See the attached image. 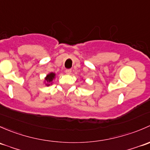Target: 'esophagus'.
Wrapping results in <instances>:
<instances>
[{"mask_svg": "<svg viewBox=\"0 0 150 150\" xmlns=\"http://www.w3.org/2000/svg\"><path fill=\"white\" fill-rule=\"evenodd\" d=\"M71 73V69H66V74H70Z\"/></svg>", "mask_w": 150, "mask_h": 150, "instance_id": "obj_1", "label": "esophagus"}]
</instances>
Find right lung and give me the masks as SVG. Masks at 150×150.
Masks as SVG:
<instances>
[{"label":"right lung","instance_id":"add662e5","mask_svg":"<svg viewBox=\"0 0 150 150\" xmlns=\"http://www.w3.org/2000/svg\"><path fill=\"white\" fill-rule=\"evenodd\" d=\"M54 77H55V74L54 73H50V74L47 75V77L45 78V80L47 81V82H51L52 81V79H54ZM47 86H49L50 84H47Z\"/></svg>","mask_w":150,"mask_h":150}]
</instances>
